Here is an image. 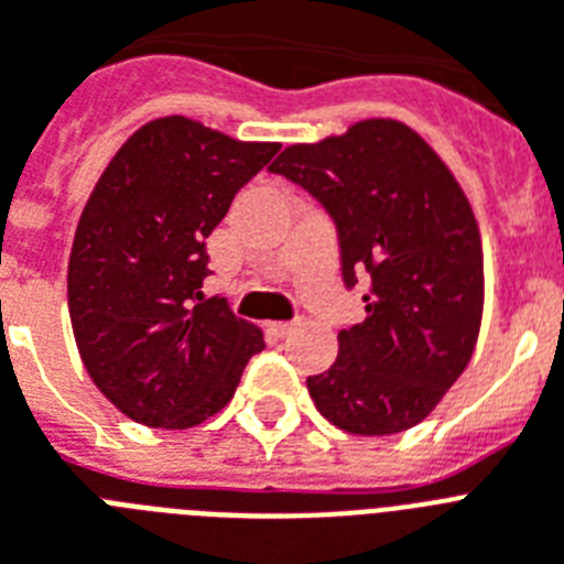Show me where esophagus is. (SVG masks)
I'll use <instances>...</instances> for the list:
<instances>
[{
  "label": "esophagus",
  "instance_id": "obj_1",
  "mask_svg": "<svg viewBox=\"0 0 564 564\" xmlns=\"http://www.w3.org/2000/svg\"><path fill=\"white\" fill-rule=\"evenodd\" d=\"M296 325L293 323H268V332L273 334V337H288V334L293 332Z\"/></svg>",
  "mask_w": 564,
  "mask_h": 564
}]
</instances>
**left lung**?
<instances>
[{
    "instance_id": "8db88e82",
    "label": "left lung",
    "mask_w": 564,
    "mask_h": 564,
    "mask_svg": "<svg viewBox=\"0 0 564 564\" xmlns=\"http://www.w3.org/2000/svg\"><path fill=\"white\" fill-rule=\"evenodd\" d=\"M271 172L308 189L339 232L343 279L369 271L366 319L308 377L319 415L351 435H398L430 415L476 351L484 253L476 213L412 126L369 118L291 143Z\"/></svg>"
}]
</instances>
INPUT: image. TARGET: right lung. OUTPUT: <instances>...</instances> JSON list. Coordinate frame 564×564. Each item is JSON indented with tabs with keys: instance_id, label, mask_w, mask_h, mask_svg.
Listing matches in <instances>:
<instances>
[{
	"instance_id": "right-lung-1",
	"label": "right lung",
	"mask_w": 564,
	"mask_h": 564,
	"mask_svg": "<svg viewBox=\"0 0 564 564\" xmlns=\"http://www.w3.org/2000/svg\"><path fill=\"white\" fill-rule=\"evenodd\" d=\"M276 149L170 115L143 123L88 195L68 316L88 377L134 423L198 426L230 403L264 348L262 328L204 300V239Z\"/></svg>"
}]
</instances>
